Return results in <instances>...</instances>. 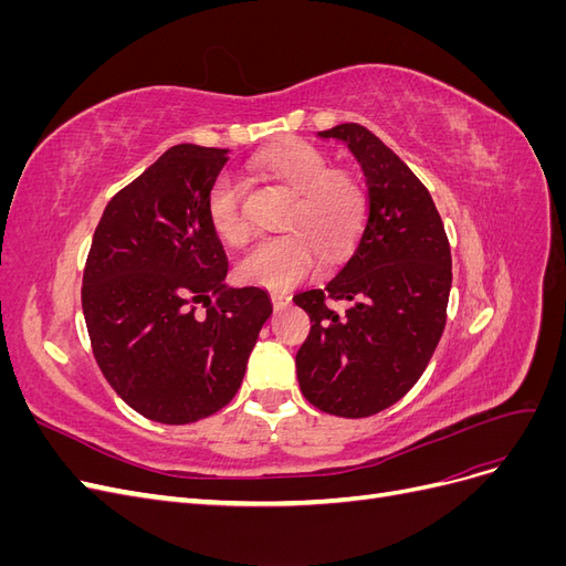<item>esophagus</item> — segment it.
Segmentation results:
<instances>
[{
  "mask_svg": "<svg viewBox=\"0 0 566 566\" xmlns=\"http://www.w3.org/2000/svg\"><path fill=\"white\" fill-rule=\"evenodd\" d=\"M271 302H273V310H285L290 304V297L283 293H271Z\"/></svg>",
  "mask_w": 566,
  "mask_h": 566,
  "instance_id": "34e87169",
  "label": "esophagus"
}]
</instances>
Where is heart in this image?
<instances>
[{
  "label": "heart",
  "mask_w": 566,
  "mask_h": 566,
  "mask_svg": "<svg viewBox=\"0 0 566 566\" xmlns=\"http://www.w3.org/2000/svg\"><path fill=\"white\" fill-rule=\"evenodd\" d=\"M254 172L297 193L290 208L285 235L254 243L238 262V276L271 290L302 283L325 260L345 256L361 233L366 193L345 169H333L331 158L306 142H285L254 160ZM208 221L221 243L241 245L248 221L241 193L229 175L217 177L208 193Z\"/></svg>",
  "instance_id": "1"
}]
</instances>
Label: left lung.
I'll return each mask as SVG.
<instances>
[{
    "mask_svg": "<svg viewBox=\"0 0 566 566\" xmlns=\"http://www.w3.org/2000/svg\"><path fill=\"white\" fill-rule=\"evenodd\" d=\"M318 136L345 142L361 165L368 217L325 287L293 297L312 318L297 380L325 413L368 418L397 403L430 364L447 325L451 248L430 191L370 129L345 123ZM331 301L350 306L339 317Z\"/></svg>",
    "mask_w": 566,
    "mask_h": 566,
    "instance_id": "8db88e82",
    "label": "left lung"
}]
</instances>
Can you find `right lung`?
I'll list each match as a JSON object with an SVG mask.
<instances>
[{
  "instance_id": "1",
  "label": "right lung",
  "mask_w": 566,
  "mask_h": 566,
  "mask_svg": "<svg viewBox=\"0 0 566 566\" xmlns=\"http://www.w3.org/2000/svg\"><path fill=\"white\" fill-rule=\"evenodd\" d=\"M227 153L165 150L111 198L84 266L96 364L119 399L163 424L202 420L235 397L273 312L262 287L224 283L229 262L208 221V193Z\"/></svg>"
}]
</instances>
